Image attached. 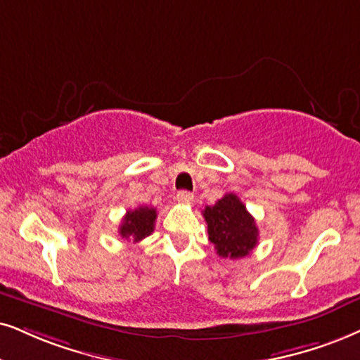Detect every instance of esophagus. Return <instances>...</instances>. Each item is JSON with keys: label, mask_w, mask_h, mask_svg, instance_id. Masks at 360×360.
<instances>
[{"label": "esophagus", "mask_w": 360, "mask_h": 360, "mask_svg": "<svg viewBox=\"0 0 360 360\" xmlns=\"http://www.w3.org/2000/svg\"><path fill=\"white\" fill-rule=\"evenodd\" d=\"M176 199H177V202H181V204H191L194 201V195L189 193V191H179V193L176 194Z\"/></svg>", "instance_id": "34e87169"}]
</instances>
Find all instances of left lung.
Here are the masks:
<instances>
[{"label":"left lung","instance_id":"obj_1","mask_svg":"<svg viewBox=\"0 0 360 360\" xmlns=\"http://www.w3.org/2000/svg\"><path fill=\"white\" fill-rule=\"evenodd\" d=\"M209 240L221 257L239 259L256 248L259 229L256 221L238 195L229 193L202 211Z\"/></svg>","mask_w":360,"mask_h":360}]
</instances>
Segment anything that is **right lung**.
<instances>
[{
  "label": "right lung",
  "instance_id": "add662e5",
  "mask_svg": "<svg viewBox=\"0 0 360 360\" xmlns=\"http://www.w3.org/2000/svg\"><path fill=\"white\" fill-rule=\"evenodd\" d=\"M156 217V209L148 206H139L138 209H133V211H127L126 216L122 217L120 234L124 239H131L133 243H139V240H143L144 238L153 234Z\"/></svg>",
  "mask_w": 360,
  "mask_h": 360
}]
</instances>
